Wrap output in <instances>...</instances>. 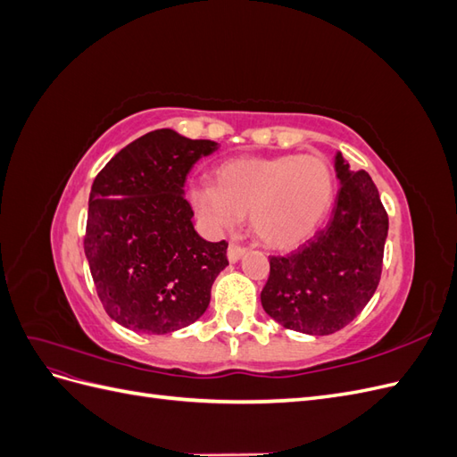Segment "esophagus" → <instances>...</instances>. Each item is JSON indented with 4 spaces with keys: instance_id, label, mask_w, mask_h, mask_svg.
<instances>
[{
    "instance_id": "obj_1",
    "label": "esophagus",
    "mask_w": 457,
    "mask_h": 457,
    "mask_svg": "<svg viewBox=\"0 0 457 457\" xmlns=\"http://www.w3.org/2000/svg\"><path fill=\"white\" fill-rule=\"evenodd\" d=\"M244 253H245V250L238 244H230L228 250H227V257H228L230 262H238L244 257Z\"/></svg>"
}]
</instances>
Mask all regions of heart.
<instances>
[{
  "mask_svg": "<svg viewBox=\"0 0 457 457\" xmlns=\"http://www.w3.org/2000/svg\"><path fill=\"white\" fill-rule=\"evenodd\" d=\"M336 198V179L320 156H238L217 165L212 185H192V210L213 232L237 228L247 213L253 237L287 252L311 240Z\"/></svg>",
  "mask_w": 457,
  "mask_h": 457,
  "instance_id": "obj_1",
  "label": "heart"
}]
</instances>
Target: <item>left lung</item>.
<instances>
[{
    "instance_id": "8db88e82",
    "label": "left lung",
    "mask_w": 457,
    "mask_h": 457,
    "mask_svg": "<svg viewBox=\"0 0 457 457\" xmlns=\"http://www.w3.org/2000/svg\"><path fill=\"white\" fill-rule=\"evenodd\" d=\"M339 192L324 230L286 257H270L261 292L265 312L287 329L329 336L347 326L376 294L389 217L366 171L336 154Z\"/></svg>"
}]
</instances>
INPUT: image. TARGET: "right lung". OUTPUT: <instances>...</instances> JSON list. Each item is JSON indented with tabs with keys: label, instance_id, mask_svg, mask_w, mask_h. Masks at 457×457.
<instances>
[{
	"label": "right lung",
	"instance_id": "add662e5",
	"mask_svg": "<svg viewBox=\"0 0 457 457\" xmlns=\"http://www.w3.org/2000/svg\"><path fill=\"white\" fill-rule=\"evenodd\" d=\"M217 148L156 129L95 177L84 250L103 307L120 326L163 336L196 322L210 305L228 244L195 230L185 181Z\"/></svg>",
	"mask_w": 457,
	"mask_h": 457
}]
</instances>
